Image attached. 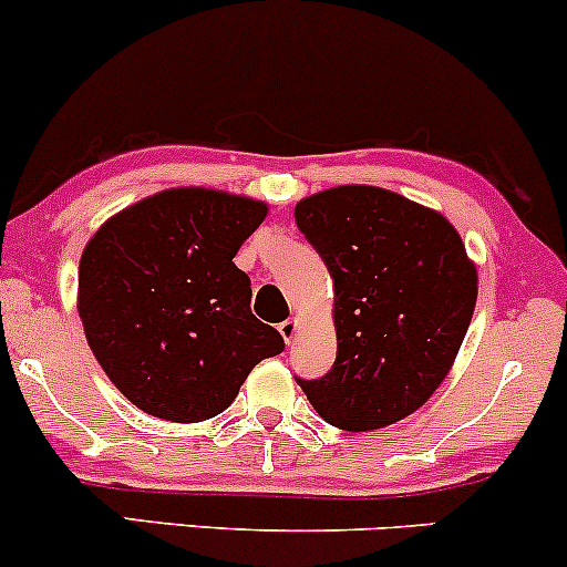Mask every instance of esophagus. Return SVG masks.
I'll return each instance as SVG.
<instances>
[{
  "mask_svg": "<svg viewBox=\"0 0 567 567\" xmlns=\"http://www.w3.org/2000/svg\"><path fill=\"white\" fill-rule=\"evenodd\" d=\"M279 333H282L285 343L296 341V336H298V320H285V322H279Z\"/></svg>",
  "mask_w": 567,
  "mask_h": 567,
  "instance_id": "34e87169",
  "label": "esophagus"
}]
</instances>
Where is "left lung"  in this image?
Instances as JSON below:
<instances>
[{
	"instance_id": "1",
	"label": "left lung",
	"mask_w": 567,
	"mask_h": 567,
	"mask_svg": "<svg viewBox=\"0 0 567 567\" xmlns=\"http://www.w3.org/2000/svg\"><path fill=\"white\" fill-rule=\"evenodd\" d=\"M333 277L338 354L298 386L328 424L373 432L415 413L451 373L477 303V266L442 213L379 186L296 205Z\"/></svg>"
}]
</instances>
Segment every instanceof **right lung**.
<instances>
[{
  "label": "right lung",
  "mask_w": 567,
  "mask_h": 567,
  "mask_svg": "<svg viewBox=\"0 0 567 567\" xmlns=\"http://www.w3.org/2000/svg\"><path fill=\"white\" fill-rule=\"evenodd\" d=\"M266 213V202L218 188H165L116 213L84 245V336L143 413L175 424L213 419L258 362L285 349L250 311V277L234 264Z\"/></svg>",
  "instance_id": "obj_1"
}]
</instances>
